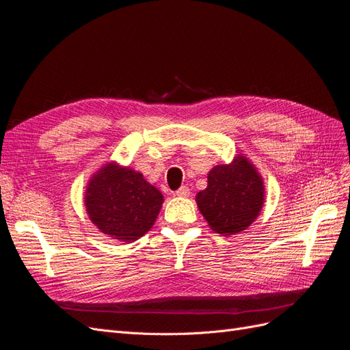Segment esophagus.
I'll list each match as a JSON object with an SVG mask.
<instances>
[{"label": "esophagus", "mask_w": 350, "mask_h": 350, "mask_svg": "<svg viewBox=\"0 0 350 350\" xmlns=\"http://www.w3.org/2000/svg\"><path fill=\"white\" fill-rule=\"evenodd\" d=\"M175 194H176L178 197H188V196H189V188H188L187 185H183L181 188L176 189Z\"/></svg>", "instance_id": "1"}]
</instances>
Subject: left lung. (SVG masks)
Masks as SVG:
<instances>
[{
    "mask_svg": "<svg viewBox=\"0 0 350 350\" xmlns=\"http://www.w3.org/2000/svg\"><path fill=\"white\" fill-rule=\"evenodd\" d=\"M264 185L248 159L238 156L230 165H217L207 176V188L197 194V204L217 234L235 235L260 215Z\"/></svg>",
    "mask_w": 350,
    "mask_h": 350,
    "instance_id": "obj_1",
    "label": "left lung"
}]
</instances>
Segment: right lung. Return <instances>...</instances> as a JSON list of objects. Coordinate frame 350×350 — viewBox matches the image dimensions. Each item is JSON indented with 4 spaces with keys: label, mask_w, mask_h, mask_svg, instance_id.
<instances>
[{
    "label": "right lung",
    "mask_w": 350,
    "mask_h": 350,
    "mask_svg": "<svg viewBox=\"0 0 350 350\" xmlns=\"http://www.w3.org/2000/svg\"><path fill=\"white\" fill-rule=\"evenodd\" d=\"M84 201L100 232L129 242L153 226L163 196L140 172L108 165L90 179Z\"/></svg>",
    "instance_id": "obj_1"
}]
</instances>
